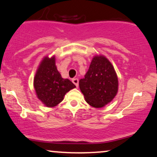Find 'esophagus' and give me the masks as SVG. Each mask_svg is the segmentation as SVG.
Instances as JSON below:
<instances>
[{
    "instance_id": "1",
    "label": "esophagus",
    "mask_w": 157,
    "mask_h": 157,
    "mask_svg": "<svg viewBox=\"0 0 157 157\" xmlns=\"http://www.w3.org/2000/svg\"><path fill=\"white\" fill-rule=\"evenodd\" d=\"M72 82L75 85V86H76L77 87H78V82H79L78 79H77V78H74V79H72Z\"/></svg>"
}]
</instances>
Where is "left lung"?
<instances>
[{
  "label": "left lung",
  "mask_w": 157,
  "mask_h": 157,
  "mask_svg": "<svg viewBox=\"0 0 157 157\" xmlns=\"http://www.w3.org/2000/svg\"><path fill=\"white\" fill-rule=\"evenodd\" d=\"M79 86L85 101L94 108H103L118 93V80L116 70L104 55H95Z\"/></svg>",
  "instance_id": "8db88e82"
}]
</instances>
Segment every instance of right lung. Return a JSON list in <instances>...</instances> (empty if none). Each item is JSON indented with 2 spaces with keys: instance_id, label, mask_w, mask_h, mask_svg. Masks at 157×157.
I'll list each match as a JSON object with an SVG mask.
<instances>
[{
  "instance_id": "add662e5",
  "label": "right lung",
  "mask_w": 157,
  "mask_h": 157,
  "mask_svg": "<svg viewBox=\"0 0 157 157\" xmlns=\"http://www.w3.org/2000/svg\"><path fill=\"white\" fill-rule=\"evenodd\" d=\"M33 87L39 100L48 108L61 103L65 94L76 86L62 78L55 64V56H46L41 60L33 77Z\"/></svg>"
}]
</instances>
